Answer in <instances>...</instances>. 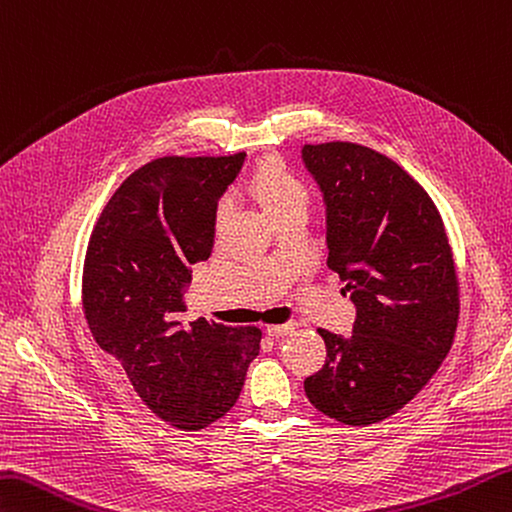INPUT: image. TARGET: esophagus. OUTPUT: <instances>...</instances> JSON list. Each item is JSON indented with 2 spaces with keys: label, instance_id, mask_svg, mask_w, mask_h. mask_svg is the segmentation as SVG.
Here are the masks:
<instances>
[{
  "label": "esophagus",
  "instance_id": "obj_1",
  "mask_svg": "<svg viewBox=\"0 0 512 512\" xmlns=\"http://www.w3.org/2000/svg\"><path fill=\"white\" fill-rule=\"evenodd\" d=\"M295 328H297V324H295V322H286V324H273V326H268V328H266V333H268V335H273V337H282V335L293 333Z\"/></svg>",
  "mask_w": 512,
  "mask_h": 512
}]
</instances>
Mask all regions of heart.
Segmentation results:
<instances>
[{
    "label": "heart",
    "instance_id": "b5f03b06",
    "mask_svg": "<svg viewBox=\"0 0 512 512\" xmlns=\"http://www.w3.org/2000/svg\"><path fill=\"white\" fill-rule=\"evenodd\" d=\"M250 188H253V195L270 219L293 206H308L306 184L279 162H266L264 166H259L253 179H250ZM228 210L230 197H224L217 206V215L224 217Z\"/></svg>",
    "mask_w": 512,
    "mask_h": 512
}]
</instances>
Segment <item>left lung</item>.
Instances as JSON below:
<instances>
[{
  "mask_svg": "<svg viewBox=\"0 0 512 512\" xmlns=\"http://www.w3.org/2000/svg\"><path fill=\"white\" fill-rule=\"evenodd\" d=\"M302 159L324 195L328 268L357 308L350 337L319 328L326 364L306 377V397L346 426L384 422L453 346V250L433 199L393 159L350 142L306 144Z\"/></svg>",
  "mask_w": 512,
  "mask_h": 512,
  "instance_id": "obj_1",
  "label": "left lung"
}]
</instances>
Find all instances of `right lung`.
I'll use <instances>...</instances> for the list:
<instances>
[{"instance_id": "1", "label": "right lung", "mask_w": 512, "mask_h": 512, "mask_svg": "<svg viewBox=\"0 0 512 512\" xmlns=\"http://www.w3.org/2000/svg\"><path fill=\"white\" fill-rule=\"evenodd\" d=\"M244 157L153 159L124 179L90 233L82 277L90 333L122 362L142 402L179 430L224 417L259 355L257 326L179 319L190 268L210 257L219 197Z\"/></svg>"}]
</instances>
